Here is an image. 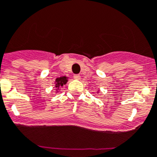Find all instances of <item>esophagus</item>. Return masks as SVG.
<instances>
[{
  "label": "esophagus",
  "instance_id": "1",
  "mask_svg": "<svg viewBox=\"0 0 157 157\" xmlns=\"http://www.w3.org/2000/svg\"><path fill=\"white\" fill-rule=\"evenodd\" d=\"M80 78H81V76L79 75H74V78H75V79H80Z\"/></svg>",
  "mask_w": 157,
  "mask_h": 157
}]
</instances>
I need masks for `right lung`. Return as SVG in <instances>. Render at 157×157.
I'll return each instance as SVG.
<instances>
[{
  "label": "right lung",
  "mask_w": 157,
  "mask_h": 157,
  "mask_svg": "<svg viewBox=\"0 0 157 157\" xmlns=\"http://www.w3.org/2000/svg\"><path fill=\"white\" fill-rule=\"evenodd\" d=\"M67 82V78L65 76H63V77H60L56 78V83H55V87L59 90V88L61 86H63L64 85H65Z\"/></svg>",
  "instance_id": "1"
}]
</instances>
